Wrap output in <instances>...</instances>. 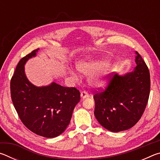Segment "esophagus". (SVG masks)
Returning <instances> with one entry per match:
<instances>
[{
    "mask_svg": "<svg viewBox=\"0 0 160 160\" xmlns=\"http://www.w3.org/2000/svg\"><path fill=\"white\" fill-rule=\"evenodd\" d=\"M80 96H81V98H82V99H85V98H88V97H89V94H88V92H87L86 91H82V92H81Z\"/></svg>",
    "mask_w": 160,
    "mask_h": 160,
    "instance_id": "34e87169",
    "label": "esophagus"
}]
</instances>
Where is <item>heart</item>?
I'll return each instance as SVG.
<instances>
[{"mask_svg": "<svg viewBox=\"0 0 160 160\" xmlns=\"http://www.w3.org/2000/svg\"><path fill=\"white\" fill-rule=\"evenodd\" d=\"M102 61H79L76 65L77 69L80 72L86 75H92L98 70L102 65ZM72 75L77 77V74L74 72H71ZM91 85L97 88H102L105 87L107 83V79L105 75H96L90 79Z\"/></svg>", "mask_w": 160, "mask_h": 160, "instance_id": "1", "label": "heart"}]
</instances>
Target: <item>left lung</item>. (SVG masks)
Instances as JSON below:
<instances>
[{"label":"left lung","instance_id":"obj_1","mask_svg":"<svg viewBox=\"0 0 160 160\" xmlns=\"http://www.w3.org/2000/svg\"><path fill=\"white\" fill-rule=\"evenodd\" d=\"M137 66L131 72L115 73L104 92L94 95V116L104 128L112 132L132 128L147 106L150 77L147 65L135 51Z\"/></svg>","mask_w":160,"mask_h":160}]
</instances>
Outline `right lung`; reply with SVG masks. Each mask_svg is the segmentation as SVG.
<instances>
[{"mask_svg": "<svg viewBox=\"0 0 160 160\" xmlns=\"http://www.w3.org/2000/svg\"><path fill=\"white\" fill-rule=\"evenodd\" d=\"M39 48L19 61L10 81V93L16 112L27 128L41 136L55 138L69 125L75 107L80 99L79 90L56 82L37 87L29 82L25 65Z\"/></svg>", "mask_w": 160, "mask_h": 160, "instance_id": "obj_1", "label": "right lung"}]
</instances>
